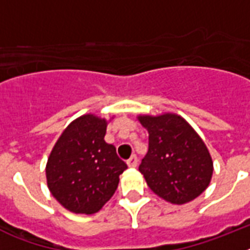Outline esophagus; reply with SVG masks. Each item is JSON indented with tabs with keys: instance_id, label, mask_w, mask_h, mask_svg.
<instances>
[{
	"instance_id": "esophagus-1",
	"label": "esophagus",
	"mask_w": 250,
	"mask_h": 250,
	"mask_svg": "<svg viewBox=\"0 0 250 250\" xmlns=\"http://www.w3.org/2000/svg\"><path fill=\"white\" fill-rule=\"evenodd\" d=\"M127 165H128L129 167H136L137 166V157L135 156V154H132V156L129 157L128 160H127Z\"/></svg>"
}]
</instances>
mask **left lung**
<instances>
[{
    "instance_id": "1",
    "label": "left lung",
    "mask_w": 250,
    "mask_h": 250,
    "mask_svg": "<svg viewBox=\"0 0 250 250\" xmlns=\"http://www.w3.org/2000/svg\"><path fill=\"white\" fill-rule=\"evenodd\" d=\"M139 119L149 132L148 153L139 166L149 188L176 205L200 196L213 175V161L201 137L175 114Z\"/></svg>"
}]
</instances>
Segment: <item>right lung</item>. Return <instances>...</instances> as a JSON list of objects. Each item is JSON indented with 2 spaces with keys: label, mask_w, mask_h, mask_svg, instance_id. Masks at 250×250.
I'll use <instances>...</instances> for the list:
<instances>
[{
  "label": "right lung",
  "mask_w": 250,
  "mask_h": 250,
  "mask_svg": "<svg viewBox=\"0 0 250 250\" xmlns=\"http://www.w3.org/2000/svg\"><path fill=\"white\" fill-rule=\"evenodd\" d=\"M106 121L86 114L68 125L54 145L46 180L61 205L76 214L97 213L115 193L127 168L104 137Z\"/></svg>",
  "instance_id": "1"
}]
</instances>
